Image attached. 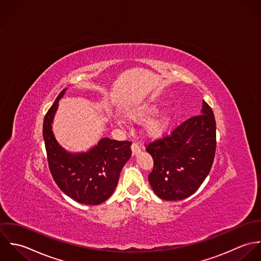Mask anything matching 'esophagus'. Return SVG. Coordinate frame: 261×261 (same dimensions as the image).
<instances>
[{
	"mask_svg": "<svg viewBox=\"0 0 261 261\" xmlns=\"http://www.w3.org/2000/svg\"><path fill=\"white\" fill-rule=\"evenodd\" d=\"M131 150H132V154H133V155H137V154L140 153V151H141L139 145H138L137 143H135V142L131 145Z\"/></svg>",
	"mask_w": 261,
	"mask_h": 261,
	"instance_id": "34e87169",
	"label": "esophagus"
}]
</instances>
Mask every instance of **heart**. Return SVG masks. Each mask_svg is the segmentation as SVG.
Listing matches in <instances>:
<instances>
[{
  "mask_svg": "<svg viewBox=\"0 0 261 261\" xmlns=\"http://www.w3.org/2000/svg\"><path fill=\"white\" fill-rule=\"evenodd\" d=\"M156 108L152 105H139L127 111L126 117L132 122H140L148 118L156 112ZM168 128V121L165 117H158L150 121L145 127V133L149 138H160Z\"/></svg>",
  "mask_w": 261,
  "mask_h": 261,
  "instance_id": "heart-1",
  "label": "heart"
}]
</instances>
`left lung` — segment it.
<instances>
[{
    "label": "left lung",
    "mask_w": 261,
    "mask_h": 261,
    "mask_svg": "<svg viewBox=\"0 0 261 261\" xmlns=\"http://www.w3.org/2000/svg\"><path fill=\"white\" fill-rule=\"evenodd\" d=\"M146 151L154 162L148 180L157 197L180 201L192 196L208 176L215 157L216 121L211 107L203 101L201 115L151 142Z\"/></svg>",
    "instance_id": "left-lung-1"
}]
</instances>
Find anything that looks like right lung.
Instances as JSON below:
<instances>
[{
    "instance_id": "right-lung-1",
    "label": "right lung",
    "mask_w": 261,
    "mask_h": 261,
    "mask_svg": "<svg viewBox=\"0 0 261 261\" xmlns=\"http://www.w3.org/2000/svg\"><path fill=\"white\" fill-rule=\"evenodd\" d=\"M61 91L43 121V138L48 165L58 188L69 198L84 205H100L114 193L120 172L131 157V142L102 138L87 152H69L56 140L53 119Z\"/></svg>"
}]
</instances>
